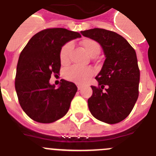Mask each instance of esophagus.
<instances>
[{
    "label": "esophagus",
    "instance_id": "esophagus-1",
    "mask_svg": "<svg viewBox=\"0 0 156 156\" xmlns=\"http://www.w3.org/2000/svg\"><path fill=\"white\" fill-rule=\"evenodd\" d=\"M77 88H78V90H81V89H82V87L80 85L77 86Z\"/></svg>",
    "mask_w": 156,
    "mask_h": 156
}]
</instances>
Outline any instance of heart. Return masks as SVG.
<instances>
[{
    "mask_svg": "<svg viewBox=\"0 0 156 156\" xmlns=\"http://www.w3.org/2000/svg\"><path fill=\"white\" fill-rule=\"evenodd\" d=\"M81 45L91 56H95L101 52V45L97 41L91 38L83 40ZM73 45L70 42L62 45L59 51V61L62 66H67L70 62ZM93 70L89 67H80L73 66L67 69L64 73L66 79L77 84H84L92 76Z\"/></svg>",
    "mask_w": 156,
    "mask_h": 156,
    "instance_id": "b5f03b06",
    "label": "heart"
}]
</instances>
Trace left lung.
Segmentation results:
<instances>
[{"label": "left lung", "instance_id": "1", "mask_svg": "<svg viewBox=\"0 0 156 156\" xmlns=\"http://www.w3.org/2000/svg\"><path fill=\"white\" fill-rule=\"evenodd\" d=\"M81 34L97 41L106 57L101 72L95 77L98 86H91L90 111L103 122H121L131 112L139 94L140 71L135 49L125 38L109 30L93 28Z\"/></svg>", "mask_w": 156, "mask_h": 156}]
</instances>
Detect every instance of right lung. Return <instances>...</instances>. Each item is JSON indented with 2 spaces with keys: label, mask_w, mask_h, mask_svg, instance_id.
<instances>
[{
  "label": "right lung",
  "mask_w": 156,
  "mask_h": 156,
  "mask_svg": "<svg viewBox=\"0 0 156 156\" xmlns=\"http://www.w3.org/2000/svg\"><path fill=\"white\" fill-rule=\"evenodd\" d=\"M66 28H46L31 37L18 58L15 90L23 111L34 121L52 123L68 112L77 91L72 82L62 79L60 87L49 83L60 70L59 51L66 42L80 38Z\"/></svg>",
  "instance_id": "1"
}]
</instances>
